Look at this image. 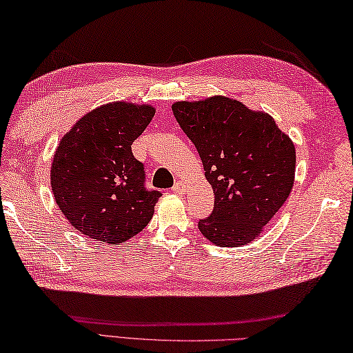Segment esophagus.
I'll use <instances>...</instances> for the list:
<instances>
[{
	"instance_id": "1",
	"label": "esophagus",
	"mask_w": 353,
	"mask_h": 353,
	"mask_svg": "<svg viewBox=\"0 0 353 353\" xmlns=\"http://www.w3.org/2000/svg\"><path fill=\"white\" fill-rule=\"evenodd\" d=\"M172 192H174V193H179V195H183V193L185 192V185H184L181 181H176L175 185L172 187Z\"/></svg>"
}]
</instances>
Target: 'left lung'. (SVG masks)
Wrapping results in <instances>:
<instances>
[{"label":"left lung","instance_id":"obj_1","mask_svg":"<svg viewBox=\"0 0 353 353\" xmlns=\"http://www.w3.org/2000/svg\"><path fill=\"white\" fill-rule=\"evenodd\" d=\"M172 111L198 149L213 187V212L198 222L199 232L214 245H247L292 190V140L270 114L225 96L175 102Z\"/></svg>","mask_w":353,"mask_h":353}]
</instances>
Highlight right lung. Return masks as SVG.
<instances>
[{
    "label": "right lung",
    "mask_w": 353,
    "mask_h": 353,
    "mask_svg": "<svg viewBox=\"0 0 353 353\" xmlns=\"http://www.w3.org/2000/svg\"><path fill=\"white\" fill-rule=\"evenodd\" d=\"M154 114L150 105L106 103L61 139L50 184L63 216L82 234L119 245L152 219L161 193L146 190L145 168L131 145Z\"/></svg>",
    "instance_id": "right-lung-1"
}]
</instances>
